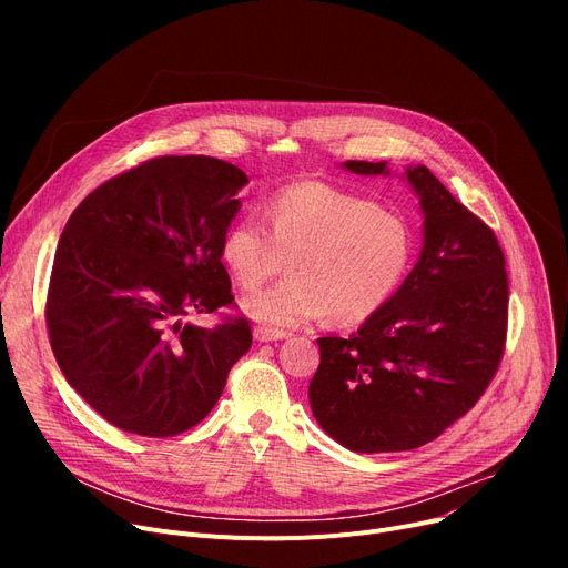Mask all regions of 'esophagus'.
<instances>
[{
  "label": "esophagus",
  "instance_id": "1",
  "mask_svg": "<svg viewBox=\"0 0 568 568\" xmlns=\"http://www.w3.org/2000/svg\"><path fill=\"white\" fill-rule=\"evenodd\" d=\"M253 336L257 343H272V341H283L287 334L281 329H268V326H255Z\"/></svg>",
  "mask_w": 568,
  "mask_h": 568
}]
</instances>
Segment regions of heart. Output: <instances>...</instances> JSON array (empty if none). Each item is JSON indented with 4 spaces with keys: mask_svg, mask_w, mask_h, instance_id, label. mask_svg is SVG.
Segmentation results:
<instances>
[{
    "mask_svg": "<svg viewBox=\"0 0 568 568\" xmlns=\"http://www.w3.org/2000/svg\"><path fill=\"white\" fill-rule=\"evenodd\" d=\"M253 216L232 221L219 255L234 285L262 287L285 266L290 278L244 302L266 324L296 326L326 315L356 326L375 317L403 285L414 260V230L392 206L324 182L276 189Z\"/></svg>",
    "mask_w": 568,
    "mask_h": 568,
    "instance_id": "b5f03b06",
    "label": "heart"
}]
</instances>
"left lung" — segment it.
Segmentation results:
<instances>
[{"instance_id":"left-lung-1","label":"left lung","mask_w":568,"mask_h":568,"mask_svg":"<svg viewBox=\"0 0 568 568\" xmlns=\"http://www.w3.org/2000/svg\"><path fill=\"white\" fill-rule=\"evenodd\" d=\"M386 163L347 161L356 174ZM426 214L416 266L349 338H317V424L359 454L409 452L465 416L493 382L509 329V276L495 232L426 168L407 170Z\"/></svg>"}]
</instances>
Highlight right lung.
Wrapping results in <instances>:
<instances>
[{
  "mask_svg": "<svg viewBox=\"0 0 568 568\" xmlns=\"http://www.w3.org/2000/svg\"><path fill=\"white\" fill-rule=\"evenodd\" d=\"M248 176L212 156H156L89 193L59 236L45 296L54 359L114 428L174 437L219 403L251 349V322H186L234 308L221 236Z\"/></svg>",
  "mask_w": 568,
  "mask_h": 568,
  "instance_id": "obj_1",
  "label": "right lung"
}]
</instances>
